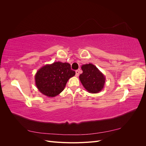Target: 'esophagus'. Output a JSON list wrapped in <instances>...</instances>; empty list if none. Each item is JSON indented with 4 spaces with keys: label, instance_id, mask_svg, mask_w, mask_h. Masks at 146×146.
I'll list each match as a JSON object with an SVG mask.
<instances>
[{
    "label": "esophagus",
    "instance_id": "esophagus-1",
    "mask_svg": "<svg viewBox=\"0 0 146 146\" xmlns=\"http://www.w3.org/2000/svg\"><path fill=\"white\" fill-rule=\"evenodd\" d=\"M78 75H79V71L78 70H76V76L78 77Z\"/></svg>",
    "mask_w": 146,
    "mask_h": 146
}]
</instances>
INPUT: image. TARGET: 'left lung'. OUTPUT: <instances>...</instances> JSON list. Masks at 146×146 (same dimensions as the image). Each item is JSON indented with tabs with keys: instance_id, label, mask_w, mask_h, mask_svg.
I'll list each match as a JSON object with an SVG mask.
<instances>
[{
	"instance_id": "1",
	"label": "left lung",
	"mask_w": 146,
	"mask_h": 146,
	"mask_svg": "<svg viewBox=\"0 0 146 146\" xmlns=\"http://www.w3.org/2000/svg\"><path fill=\"white\" fill-rule=\"evenodd\" d=\"M83 73L79 78L85 90L90 93H98L103 90L106 78L96 66L91 63L83 64Z\"/></svg>"
}]
</instances>
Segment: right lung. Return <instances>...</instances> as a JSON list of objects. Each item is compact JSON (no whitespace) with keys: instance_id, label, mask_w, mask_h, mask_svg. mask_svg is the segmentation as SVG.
I'll return each instance as SVG.
<instances>
[{"instance_id":"obj_1","label":"right lung","mask_w":146,"mask_h":146,"mask_svg":"<svg viewBox=\"0 0 146 146\" xmlns=\"http://www.w3.org/2000/svg\"><path fill=\"white\" fill-rule=\"evenodd\" d=\"M75 74L69 63L57 61L38 69L35 76V85L41 93L54 98L64 90L69 79Z\"/></svg>"}]
</instances>
